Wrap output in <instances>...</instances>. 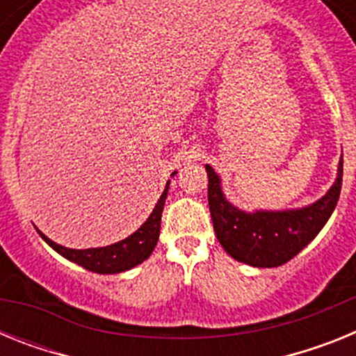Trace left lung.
Here are the masks:
<instances>
[{
	"mask_svg": "<svg viewBox=\"0 0 356 356\" xmlns=\"http://www.w3.org/2000/svg\"><path fill=\"white\" fill-rule=\"evenodd\" d=\"M209 205L217 241L235 260L253 267L284 266L300 253L326 225L335 210L342 187V159L337 180L326 196L312 205L284 212H242L228 203L221 191V180L210 165Z\"/></svg>",
	"mask_w": 356,
	"mask_h": 356,
	"instance_id": "8db88e82",
	"label": "left lung"
}]
</instances>
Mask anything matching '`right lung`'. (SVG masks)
<instances>
[{"label": "right lung", "mask_w": 356, "mask_h": 356, "mask_svg": "<svg viewBox=\"0 0 356 356\" xmlns=\"http://www.w3.org/2000/svg\"><path fill=\"white\" fill-rule=\"evenodd\" d=\"M172 175H176V172H172ZM168 191L169 181L165 188H163L159 203L155 205L151 216L147 217V221L135 234H131L130 237H127L121 242H115L112 246L90 248V250H69V248H64L53 242L51 238L46 237L39 229L37 232L56 253H60L62 257L78 264V266L85 267V269H89V271L99 273V275H114V273L128 271L131 267L144 262L155 250L160 235V221H162V210L163 205H165Z\"/></svg>", "instance_id": "add662e5"}]
</instances>
